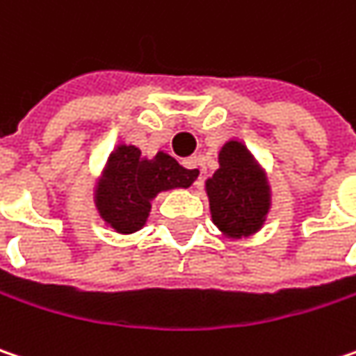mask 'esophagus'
<instances>
[{
    "instance_id": "1",
    "label": "esophagus",
    "mask_w": 356,
    "mask_h": 356,
    "mask_svg": "<svg viewBox=\"0 0 356 356\" xmlns=\"http://www.w3.org/2000/svg\"><path fill=\"white\" fill-rule=\"evenodd\" d=\"M183 167H185V169H189L195 179L201 177V173H203V169H201V159L199 157L185 159V161H183Z\"/></svg>"
}]
</instances>
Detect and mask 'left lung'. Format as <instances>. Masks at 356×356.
<instances>
[{
	"label": "left lung",
	"mask_w": 356,
	"mask_h": 356,
	"mask_svg": "<svg viewBox=\"0 0 356 356\" xmlns=\"http://www.w3.org/2000/svg\"><path fill=\"white\" fill-rule=\"evenodd\" d=\"M218 163L213 177L205 179L211 221L227 240L252 238L264 227L272 207L268 173L240 138L225 140Z\"/></svg>",
	"instance_id": "obj_1"
}]
</instances>
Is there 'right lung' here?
I'll return each instance as SVG.
<instances>
[{"instance_id":"1","label":"right lung","mask_w":356,"mask_h":356,"mask_svg":"<svg viewBox=\"0 0 356 356\" xmlns=\"http://www.w3.org/2000/svg\"><path fill=\"white\" fill-rule=\"evenodd\" d=\"M193 181V173L169 153L159 151L149 159L135 145L118 143L96 177L92 201L106 227L131 236L147 225L151 203L159 193L187 189Z\"/></svg>"}]
</instances>
